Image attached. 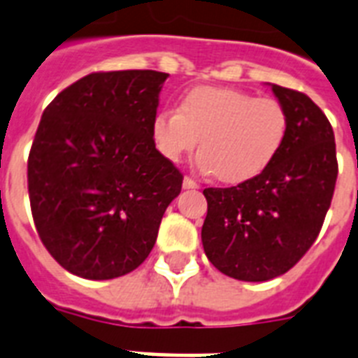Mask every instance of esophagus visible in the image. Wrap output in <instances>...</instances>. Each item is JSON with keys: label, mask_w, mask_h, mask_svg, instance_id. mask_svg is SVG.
<instances>
[{"label": "esophagus", "mask_w": 358, "mask_h": 358, "mask_svg": "<svg viewBox=\"0 0 358 358\" xmlns=\"http://www.w3.org/2000/svg\"><path fill=\"white\" fill-rule=\"evenodd\" d=\"M199 187H201V185L196 184L195 180L189 178V176H185V178H184V189H199Z\"/></svg>", "instance_id": "esophagus-1"}]
</instances>
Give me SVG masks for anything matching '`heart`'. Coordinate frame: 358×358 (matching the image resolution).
<instances>
[{"instance_id":"heart-1","label":"heart","mask_w":358,"mask_h":358,"mask_svg":"<svg viewBox=\"0 0 358 358\" xmlns=\"http://www.w3.org/2000/svg\"><path fill=\"white\" fill-rule=\"evenodd\" d=\"M288 126V111L275 98L202 85L180 98L178 113L163 109L154 117L152 139L163 157L178 162L201 138L199 167L223 184L238 185L277 159Z\"/></svg>"}]
</instances>
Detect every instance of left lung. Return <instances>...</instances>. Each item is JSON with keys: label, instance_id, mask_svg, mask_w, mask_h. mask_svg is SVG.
I'll use <instances>...</instances> for the list:
<instances>
[{"label": "left lung", "instance_id": "8db88e82", "mask_svg": "<svg viewBox=\"0 0 358 358\" xmlns=\"http://www.w3.org/2000/svg\"><path fill=\"white\" fill-rule=\"evenodd\" d=\"M288 111L277 159L234 187H208L202 245L219 271L264 282L289 271L316 241L338 176L333 126L310 98L271 85Z\"/></svg>", "mask_w": 358, "mask_h": 358}]
</instances>
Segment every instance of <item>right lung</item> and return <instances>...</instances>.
<instances>
[{
    "instance_id": "right-lung-1",
    "label": "right lung",
    "mask_w": 358,
    "mask_h": 358,
    "mask_svg": "<svg viewBox=\"0 0 358 358\" xmlns=\"http://www.w3.org/2000/svg\"><path fill=\"white\" fill-rule=\"evenodd\" d=\"M156 70L92 72L44 109L27 159L38 238L57 264L89 280L134 271L150 255L182 173L152 139Z\"/></svg>"
}]
</instances>
